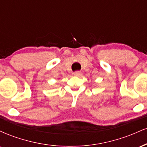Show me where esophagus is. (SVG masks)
Instances as JSON below:
<instances>
[{
    "instance_id": "1",
    "label": "esophagus",
    "mask_w": 147,
    "mask_h": 147,
    "mask_svg": "<svg viewBox=\"0 0 147 147\" xmlns=\"http://www.w3.org/2000/svg\"><path fill=\"white\" fill-rule=\"evenodd\" d=\"M73 75L75 76H77V77H79V76L82 75V72L80 71H76L73 73Z\"/></svg>"
}]
</instances>
